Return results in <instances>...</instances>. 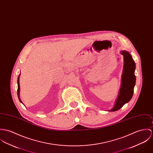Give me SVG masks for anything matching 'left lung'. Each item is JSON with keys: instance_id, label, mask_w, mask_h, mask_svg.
Masks as SVG:
<instances>
[{"instance_id": "1", "label": "left lung", "mask_w": 153, "mask_h": 153, "mask_svg": "<svg viewBox=\"0 0 153 153\" xmlns=\"http://www.w3.org/2000/svg\"><path fill=\"white\" fill-rule=\"evenodd\" d=\"M121 54L124 56L125 61L122 86L115 105L109 111H116L120 109L130 100L133 95L134 87L136 83V76L134 75L136 64L129 53L122 51Z\"/></svg>"}]
</instances>
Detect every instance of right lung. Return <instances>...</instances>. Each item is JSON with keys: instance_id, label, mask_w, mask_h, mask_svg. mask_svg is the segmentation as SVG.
Segmentation results:
<instances>
[{"instance_id": "1", "label": "right lung", "mask_w": 153, "mask_h": 153, "mask_svg": "<svg viewBox=\"0 0 153 153\" xmlns=\"http://www.w3.org/2000/svg\"><path fill=\"white\" fill-rule=\"evenodd\" d=\"M19 77H18V79H17V85H18V88H17V95H18V97H19V100L22 102V101L20 100V97H19V92H20V85H19Z\"/></svg>"}]
</instances>
